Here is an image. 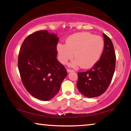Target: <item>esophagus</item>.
Returning a JSON list of instances; mask_svg holds the SVG:
<instances>
[{"label": "esophagus", "instance_id": "obj_1", "mask_svg": "<svg viewBox=\"0 0 131 131\" xmlns=\"http://www.w3.org/2000/svg\"><path fill=\"white\" fill-rule=\"evenodd\" d=\"M74 71L73 70H70V69H67V72L68 73H71V72H74Z\"/></svg>", "mask_w": 131, "mask_h": 131}]
</instances>
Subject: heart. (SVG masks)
I'll list each match as a JSON object with an SVG mask.
<instances>
[{
  "mask_svg": "<svg viewBox=\"0 0 131 131\" xmlns=\"http://www.w3.org/2000/svg\"><path fill=\"white\" fill-rule=\"evenodd\" d=\"M104 49V40L101 37L90 32H79L69 36L66 45L58 43L57 50L58 59L65 64L73 58L76 60L70 64L71 67L81 65L84 69L92 68L98 62Z\"/></svg>",
  "mask_w": 131,
  "mask_h": 131,
  "instance_id": "b5f03b06",
  "label": "heart"
}]
</instances>
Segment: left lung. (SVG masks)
I'll list each match as a JSON object with an SVG mask.
<instances>
[{
	"mask_svg": "<svg viewBox=\"0 0 131 131\" xmlns=\"http://www.w3.org/2000/svg\"><path fill=\"white\" fill-rule=\"evenodd\" d=\"M104 49L98 62L91 70L78 73L77 88L85 97L92 98L101 95L112 81L115 70L116 55L110 39L104 33Z\"/></svg>",
	"mask_w": 131,
	"mask_h": 131,
	"instance_id": "8db88e82",
	"label": "left lung"
}]
</instances>
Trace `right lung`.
<instances>
[{
  "label": "right lung",
  "mask_w": 131,
  "mask_h": 131,
  "mask_svg": "<svg viewBox=\"0 0 131 131\" xmlns=\"http://www.w3.org/2000/svg\"><path fill=\"white\" fill-rule=\"evenodd\" d=\"M58 39L47 30L37 31L25 39L19 50L18 67L23 84L31 95L43 101L56 95L67 76L57 59Z\"/></svg>",
  "instance_id": "add662e5"
}]
</instances>
